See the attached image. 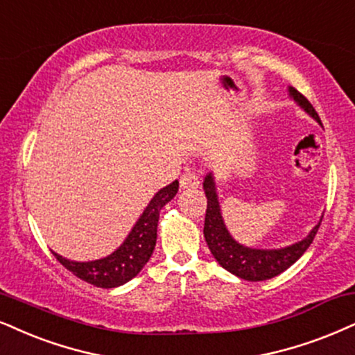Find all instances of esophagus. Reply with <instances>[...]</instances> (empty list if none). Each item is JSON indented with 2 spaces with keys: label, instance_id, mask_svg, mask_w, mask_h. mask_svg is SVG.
<instances>
[{
  "label": "esophagus",
  "instance_id": "obj_1",
  "mask_svg": "<svg viewBox=\"0 0 355 355\" xmlns=\"http://www.w3.org/2000/svg\"><path fill=\"white\" fill-rule=\"evenodd\" d=\"M181 182V189H198L199 187V176L196 173H184L179 179Z\"/></svg>",
  "mask_w": 355,
  "mask_h": 355
}]
</instances>
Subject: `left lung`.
I'll list each match as a JSON object with an SVG mask.
<instances>
[{
    "instance_id": "obj_1",
    "label": "left lung",
    "mask_w": 355,
    "mask_h": 355,
    "mask_svg": "<svg viewBox=\"0 0 355 355\" xmlns=\"http://www.w3.org/2000/svg\"><path fill=\"white\" fill-rule=\"evenodd\" d=\"M290 97L300 105L303 110L313 116L314 120L321 125L316 110L313 105L308 102V98L303 97L298 90L288 87ZM204 192L207 198V211H205L204 222V237L209 245V250L214 258L218 261V265L227 271H230L235 277L247 279V282H265V279L275 278L277 275L283 273L295 263L301 255L308 250L309 245L313 243L314 235L318 234L319 225H321L322 217L313 227L311 232L300 242L288 245L282 248H252L239 243L237 240L230 235L229 229L225 227L224 217L220 212V204H218L217 187L214 174L209 173L204 178Z\"/></svg>"
}]
</instances>
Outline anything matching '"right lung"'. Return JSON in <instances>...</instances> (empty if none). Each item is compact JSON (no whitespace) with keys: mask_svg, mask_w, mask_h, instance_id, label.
Returning a JSON list of instances; mask_svg holds the SVG:
<instances>
[{"mask_svg":"<svg viewBox=\"0 0 355 355\" xmlns=\"http://www.w3.org/2000/svg\"><path fill=\"white\" fill-rule=\"evenodd\" d=\"M179 182L157 191L150 204L126 235L123 243L110 255L92 261H73L54 252V257L77 278L98 288H116L135 278L153 255L157 237V220L159 212L171 199L176 196Z\"/></svg>","mask_w":355,"mask_h":355,"instance_id":"right-lung-1","label":"right lung"}]
</instances>
